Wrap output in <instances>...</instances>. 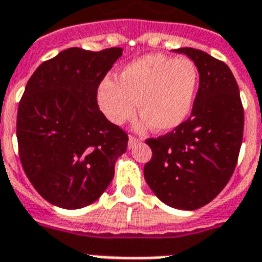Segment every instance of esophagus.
<instances>
[{"label":"esophagus","mask_w":262,"mask_h":262,"mask_svg":"<svg viewBox=\"0 0 262 262\" xmlns=\"http://www.w3.org/2000/svg\"><path fill=\"white\" fill-rule=\"evenodd\" d=\"M139 142H141V139L135 138V137H129V138H128V149H134V146H135V145H138Z\"/></svg>","instance_id":"1"}]
</instances>
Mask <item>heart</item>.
<instances>
[{
  "label": "heart",
  "instance_id": "b5f03b06",
  "mask_svg": "<svg viewBox=\"0 0 262 262\" xmlns=\"http://www.w3.org/2000/svg\"><path fill=\"white\" fill-rule=\"evenodd\" d=\"M199 85L196 64L186 58L146 54L119 73L117 81L105 78L96 90L99 109L110 123L128 121L138 106V128L168 133L190 115Z\"/></svg>",
  "mask_w": 262,
  "mask_h": 262
}]
</instances>
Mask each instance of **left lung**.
<instances>
[{"instance_id":"1","label":"left lung","mask_w":262,"mask_h":262,"mask_svg":"<svg viewBox=\"0 0 262 262\" xmlns=\"http://www.w3.org/2000/svg\"><path fill=\"white\" fill-rule=\"evenodd\" d=\"M193 60L199 90L190 117L164 137L147 139L143 176L161 202L178 210L210 203L233 174L243 138V107L231 69L207 52L178 48Z\"/></svg>"}]
</instances>
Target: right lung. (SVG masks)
Returning <instances> with one entry per match:
<instances>
[{
    "label": "right lung",
    "mask_w": 262,
    "mask_h": 262,
    "mask_svg": "<svg viewBox=\"0 0 262 262\" xmlns=\"http://www.w3.org/2000/svg\"><path fill=\"white\" fill-rule=\"evenodd\" d=\"M123 55L69 48L41 63L17 109L19 156L35 190L54 206L77 210L107 189L128 137L99 110L96 90Z\"/></svg>",
    "instance_id": "add662e5"
}]
</instances>
